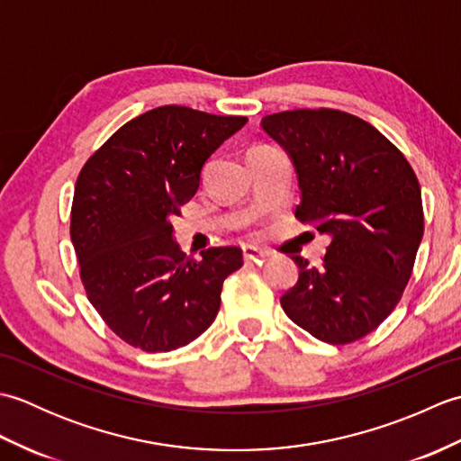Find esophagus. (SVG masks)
<instances>
[{"label":"esophagus","instance_id":"esophagus-1","mask_svg":"<svg viewBox=\"0 0 461 461\" xmlns=\"http://www.w3.org/2000/svg\"><path fill=\"white\" fill-rule=\"evenodd\" d=\"M266 258H267V253L258 249V248L243 249V259H246L248 263H261V261H266Z\"/></svg>","mask_w":461,"mask_h":461}]
</instances>
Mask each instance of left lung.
I'll return each instance as SVG.
<instances>
[{"label":"left lung","instance_id":"8db88e82","mask_svg":"<svg viewBox=\"0 0 461 461\" xmlns=\"http://www.w3.org/2000/svg\"><path fill=\"white\" fill-rule=\"evenodd\" d=\"M261 129L291 156L301 203L295 218L330 240L281 307L329 345L375 330L398 305L424 236L422 194L412 166L375 126L335 109L267 114Z\"/></svg>","mask_w":461,"mask_h":461}]
</instances>
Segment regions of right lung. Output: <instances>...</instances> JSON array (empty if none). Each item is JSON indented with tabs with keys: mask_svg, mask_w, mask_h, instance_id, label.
<instances>
[{
	"mask_svg": "<svg viewBox=\"0 0 461 461\" xmlns=\"http://www.w3.org/2000/svg\"><path fill=\"white\" fill-rule=\"evenodd\" d=\"M246 116L166 104L122 124L75 184L71 241L91 305L116 337L146 352L188 345L220 311L240 248L194 259L172 240V218L194 198L205 160Z\"/></svg>",
	"mask_w": 461,
	"mask_h": 461,
	"instance_id": "right-lung-1",
	"label": "right lung"
}]
</instances>
